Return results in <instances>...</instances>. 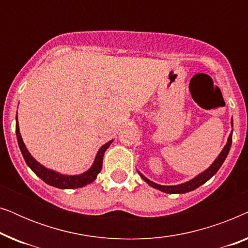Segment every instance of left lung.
I'll return each mask as SVG.
<instances>
[{
	"label": "left lung",
	"instance_id": "8db88e82",
	"mask_svg": "<svg viewBox=\"0 0 248 248\" xmlns=\"http://www.w3.org/2000/svg\"><path fill=\"white\" fill-rule=\"evenodd\" d=\"M232 133H230L229 138H228V141H227L226 145L223 147L222 151L220 152V155H218V157H217L216 160L212 162L211 166H210L208 169H205L204 171L201 172V174H199L198 176H195L194 178H192L191 181H188L186 183H182V184H179V185L166 186V185L157 184V183H154L152 181H150V179H148L144 175H142L140 171H138V172H139V175L141 176V178L143 179L144 182H147L148 184L151 186V187L157 188V189H159V191H161L164 193H169V194H183V193H187V192L194 191L195 188L200 187V186L204 184L205 182H208L209 179L211 178L212 176L219 170V168L221 167L223 161H225L227 155H228L230 147H232Z\"/></svg>",
	"mask_w": 248,
	"mask_h": 248
}]
</instances>
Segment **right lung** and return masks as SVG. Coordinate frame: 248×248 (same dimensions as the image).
<instances>
[{
	"label": "right lung",
	"instance_id": "obj_1",
	"mask_svg": "<svg viewBox=\"0 0 248 248\" xmlns=\"http://www.w3.org/2000/svg\"><path fill=\"white\" fill-rule=\"evenodd\" d=\"M16 139H18L19 148H20V150H21V154L23 155V159H25L26 164L29 166L30 169H31V170L35 172V174L38 176L40 179H43L46 184L54 186V187H57V188H62V189L79 188V187H83V186L90 184V183H93L94 179L97 178V175L99 174L101 168H103V157H104L105 151L107 150L111 142H113V140H110L109 142H107V143H105L103 147L98 150L93 166H91V167L88 169L87 171H84L83 174L63 175L55 170H52V169L46 168L45 166L40 165L39 162L37 161L31 155H30L28 149L26 148L25 143H23L21 134H20L18 116H16Z\"/></svg>",
	"mask_w": 248,
	"mask_h": 248
}]
</instances>
